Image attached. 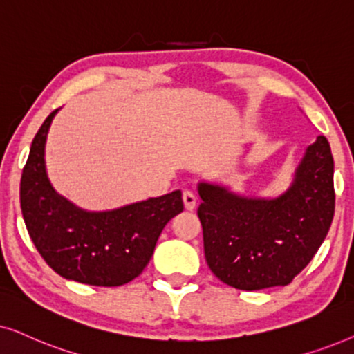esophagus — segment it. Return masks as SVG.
<instances>
[{
	"label": "esophagus",
	"instance_id": "esophagus-1",
	"mask_svg": "<svg viewBox=\"0 0 354 354\" xmlns=\"http://www.w3.org/2000/svg\"><path fill=\"white\" fill-rule=\"evenodd\" d=\"M183 202H185L186 210H192L197 204V197L194 192L191 191H183Z\"/></svg>",
	"mask_w": 354,
	"mask_h": 354
}]
</instances>
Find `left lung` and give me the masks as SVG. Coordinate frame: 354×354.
Here are the masks:
<instances>
[{
    "mask_svg": "<svg viewBox=\"0 0 354 354\" xmlns=\"http://www.w3.org/2000/svg\"><path fill=\"white\" fill-rule=\"evenodd\" d=\"M197 209L207 266L238 290L288 285L315 256L335 212L330 144L319 136L277 199H244L201 183Z\"/></svg>",
    "mask_w": 354,
    "mask_h": 354,
    "instance_id": "left-lung-1",
    "label": "left lung"
}]
</instances>
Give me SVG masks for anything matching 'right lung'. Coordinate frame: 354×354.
I'll return each instance as SVG.
<instances>
[{"mask_svg": "<svg viewBox=\"0 0 354 354\" xmlns=\"http://www.w3.org/2000/svg\"><path fill=\"white\" fill-rule=\"evenodd\" d=\"M51 111L30 145L21 178V210L32 243L63 277L93 286H120L139 277L165 225L181 214L173 191L111 212H84L56 194L45 173V140Z\"/></svg>", "mask_w": 354, "mask_h": 354, "instance_id": "obj_1", "label": "right lung"}]
</instances>
